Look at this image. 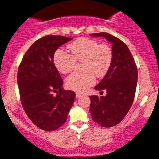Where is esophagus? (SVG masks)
<instances>
[{
  "instance_id": "obj_1",
  "label": "esophagus",
  "mask_w": 159,
  "mask_h": 159,
  "mask_svg": "<svg viewBox=\"0 0 159 159\" xmlns=\"http://www.w3.org/2000/svg\"><path fill=\"white\" fill-rule=\"evenodd\" d=\"M76 98H80L81 97V96H83V94L81 93H76Z\"/></svg>"
}]
</instances>
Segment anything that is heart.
Instances as JSON below:
<instances>
[{"label": "heart", "instance_id": "obj_1", "mask_svg": "<svg viewBox=\"0 0 159 159\" xmlns=\"http://www.w3.org/2000/svg\"><path fill=\"white\" fill-rule=\"evenodd\" d=\"M72 54L63 50L57 51L54 64L60 72L67 74L73 70L76 61H84V73L74 72L66 80V85L70 90L84 92L94 84L95 75L103 77L107 73L113 59L112 49L106 43L99 44L96 40L80 38L69 45Z\"/></svg>", "mask_w": 159, "mask_h": 159}]
</instances>
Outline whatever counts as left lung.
Wrapping results in <instances>:
<instances>
[{"label":"left lung","mask_w":159,"mask_h":159,"mask_svg":"<svg viewBox=\"0 0 159 159\" xmlns=\"http://www.w3.org/2000/svg\"><path fill=\"white\" fill-rule=\"evenodd\" d=\"M90 36L104 37L112 44L113 59L110 68L95 87L97 90H106V96H90L93 120L103 127H112L123 120L132 106L138 81V69L127 45L118 38L107 33Z\"/></svg>","instance_id":"left-lung-1"}]
</instances>
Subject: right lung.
Wrapping results in <instances>:
<instances>
[{"label":"right lung","mask_w":159,"mask_h":159,"mask_svg":"<svg viewBox=\"0 0 159 159\" xmlns=\"http://www.w3.org/2000/svg\"><path fill=\"white\" fill-rule=\"evenodd\" d=\"M72 39L45 36L29 48L19 65L17 81L21 105L27 116L43 130L61 127L74 103L75 93L63 90V80L54 64L57 49Z\"/></svg>","instance_id":"1"}]
</instances>
